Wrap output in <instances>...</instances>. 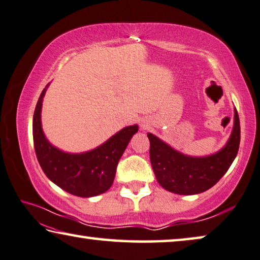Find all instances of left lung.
<instances>
[{
  "mask_svg": "<svg viewBox=\"0 0 260 260\" xmlns=\"http://www.w3.org/2000/svg\"><path fill=\"white\" fill-rule=\"evenodd\" d=\"M148 139L151 167L160 186L176 194H198L219 182L236 157L241 141L240 118L235 109L228 142L215 154L204 157L184 155L151 133H148Z\"/></svg>",
  "mask_w": 260,
  "mask_h": 260,
  "instance_id": "8db88e82",
  "label": "left lung"
}]
</instances>
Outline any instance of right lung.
I'll use <instances>...</instances> for the list:
<instances>
[{"instance_id": "obj_1", "label": "right lung", "mask_w": 260, "mask_h": 260, "mask_svg": "<svg viewBox=\"0 0 260 260\" xmlns=\"http://www.w3.org/2000/svg\"><path fill=\"white\" fill-rule=\"evenodd\" d=\"M48 85L40 94L32 122L35 150L40 167L49 180L71 194L82 198L102 194L113 184L119 159L139 127H125L100 147L81 154L57 149L48 142L41 128V106Z\"/></svg>"}]
</instances>
